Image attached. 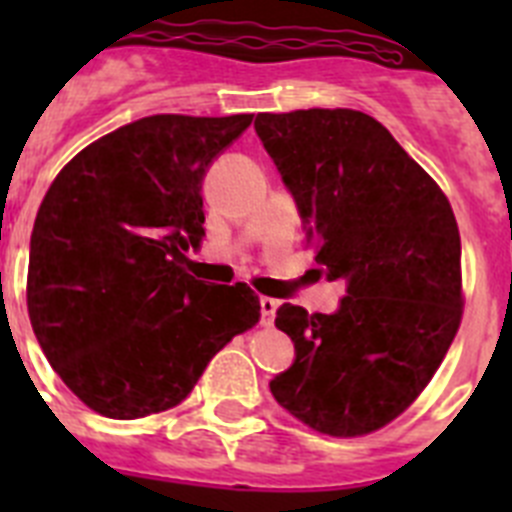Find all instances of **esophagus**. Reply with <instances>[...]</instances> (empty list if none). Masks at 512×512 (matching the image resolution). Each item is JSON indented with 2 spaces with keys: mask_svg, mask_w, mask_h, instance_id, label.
<instances>
[{
  "mask_svg": "<svg viewBox=\"0 0 512 512\" xmlns=\"http://www.w3.org/2000/svg\"><path fill=\"white\" fill-rule=\"evenodd\" d=\"M259 305H261V323H264V325L274 323V315H277L279 302L274 300V297H261Z\"/></svg>",
  "mask_w": 512,
  "mask_h": 512,
  "instance_id": "34e87169",
  "label": "esophagus"
}]
</instances>
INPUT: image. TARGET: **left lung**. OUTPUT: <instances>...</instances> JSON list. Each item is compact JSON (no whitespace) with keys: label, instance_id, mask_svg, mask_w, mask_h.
<instances>
[{"label":"left lung","instance_id":"left-lung-1","mask_svg":"<svg viewBox=\"0 0 512 512\" xmlns=\"http://www.w3.org/2000/svg\"><path fill=\"white\" fill-rule=\"evenodd\" d=\"M315 246V274L346 284L338 310L284 302L295 361L274 400L328 436L395 420L431 382L461 320V238L449 200L382 122L295 110L253 122Z\"/></svg>","mask_w":512,"mask_h":512}]
</instances>
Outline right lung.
I'll return each instance as SVG.
<instances>
[{
	"label": "right lung",
	"mask_w": 512,
	"mask_h": 512,
	"mask_svg": "<svg viewBox=\"0 0 512 512\" xmlns=\"http://www.w3.org/2000/svg\"><path fill=\"white\" fill-rule=\"evenodd\" d=\"M253 115H151L94 140L43 197L27 312L58 377L115 420L184 400L212 356L259 323L246 284H205L202 179Z\"/></svg>",
	"instance_id": "right-lung-1"
}]
</instances>
